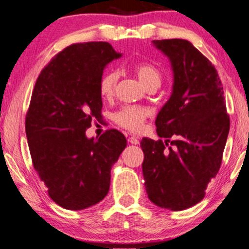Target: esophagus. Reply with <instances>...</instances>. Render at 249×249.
<instances>
[{
  "instance_id": "esophagus-1",
  "label": "esophagus",
  "mask_w": 249,
  "mask_h": 249,
  "mask_svg": "<svg viewBox=\"0 0 249 249\" xmlns=\"http://www.w3.org/2000/svg\"><path fill=\"white\" fill-rule=\"evenodd\" d=\"M127 140H128V142H130L131 144H135V145L139 144V140H138L137 138H134V137H130V138L127 139Z\"/></svg>"
}]
</instances>
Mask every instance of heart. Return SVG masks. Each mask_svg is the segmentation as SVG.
<instances>
[{"mask_svg": "<svg viewBox=\"0 0 249 249\" xmlns=\"http://www.w3.org/2000/svg\"><path fill=\"white\" fill-rule=\"evenodd\" d=\"M133 72L139 81L147 90L157 89L161 83V74L154 65L149 62H139L133 66ZM118 75L114 71H110L102 76L99 82V91L102 98H111L114 95L116 84H117ZM149 116L148 109L141 107L127 106L123 107L116 112L115 121L119 126L131 132H139L143 127L144 121Z\"/></svg>", "mask_w": 249, "mask_h": 249, "instance_id": "heart-1", "label": "heart"}]
</instances>
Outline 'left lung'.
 Here are the masks:
<instances>
[{
  "label": "left lung",
  "mask_w": 249,
  "mask_h": 249,
  "mask_svg": "<svg viewBox=\"0 0 249 249\" xmlns=\"http://www.w3.org/2000/svg\"><path fill=\"white\" fill-rule=\"evenodd\" d=\"M170 59L173 90L156 118L159 138H143L142 173L152 203L183 211L203 200L216 177L230 119L223 88L212 62L187 39H155ZM171 144L168 145V142Z\"/></svg>",
  "instance_id": "1"
}]
</instances>
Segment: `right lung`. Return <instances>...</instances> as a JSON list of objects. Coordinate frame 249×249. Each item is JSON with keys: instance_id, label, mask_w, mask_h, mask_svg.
Instances as JSON below:
<instances>
[{"instance_id": "right-lung-1", "label": "right lung", "mask_w": 249, "mask_h": 249, "mask_svg": "<svg viewBox=\"0 0 249 249\" xmlns=\"http://www.w3.org/2000/svg\"><path fill=\"white\" fill-rule=\"evenodd\" d=\"M107 42L71 44L43 69L26 115L33 165L59 206L81 211L107 196L110 171L126 147L117 130L86 137L101 116L99 82L104 69L121 58Z\"/></svg>"}]
</instances>
